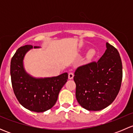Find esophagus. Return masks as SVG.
Instances as JSON below:
<instances>
[{
    "instance_id": "34e87169",
    "label": "esophagus",
    "mask_w": 133,
    "mask_h": 133,
    "mask_svg": "<svg viewBox=\"0 0 133 133\" xmlns=\"http://www.w3.org/2000/svg\"><path fill=\"white\" fill-rule=\"evenodd\" d=\"M73 77H74V74H73V73H69V75H68V78H69V79H73Z\"/></svg>"
}]
</instances>
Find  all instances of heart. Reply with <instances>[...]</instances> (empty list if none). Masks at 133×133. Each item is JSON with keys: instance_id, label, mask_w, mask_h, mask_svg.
Listing matches in <instances>:
<instances>
[{"instance_id": "1", "label": "heart", "mask_w": 133, "mask_h": 133, "mask_svg": "<svg viewBox=\"0 0 133 133\" xmlns=\"http://www.w3.org/2000/svg\"><path fill=\"white\" fill-rule=\"evenodd\" d=\"M94 53H95V51H94L93 50H91L89 52V53H88V55H89V56H92Z\"/></svg>"}]
</instances>
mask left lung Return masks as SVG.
Masks as SVG:
<instances>
[{
  "label": "left lung",
  "mask_w": 133,
  "mask_h": 133,
  "mask_svg": "<svg viewBox=\"0 0 133 133\" xmlns=\"http://www.w3.org/2000/svg\"><path fill=\"white\" fill-rule=\"evenodd\" d=\"M107 49L97 62L81 65L75 72L76 98L88 111H100L112 104L122 80V64L117 49L106 43Z\"/></svg>",
  "instance_id": "1"
}]
</instances>
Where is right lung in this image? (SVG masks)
Returning <instances> with one entry per match:
<instances>
[{"instance_id":"add662e5","label":"right lung","mask_w":133,"mask_h":133,"mask_svg":"<svg viewBox=\"0 0 133 133\" xmlns=\"http://www.w3.org/2000/svg\"><path fill=\"white\" fill-rule=\"evenodd\" d=\"M33 48L31 45H25L17 49L11 60V78L13 91L20 104L29 111L41 112L50 109L57 102L68 74L40 78L28 74L24 68L23 60L27 52Z\"/></svg>"}]
</instances>
